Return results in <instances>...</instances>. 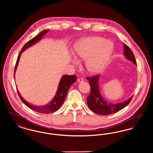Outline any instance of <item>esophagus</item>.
Here are the masks:
<instances>
[{
    "instance_id": "1",
    "label": "esophagus",
    "mask_w": 153,
    "mask_h": 153,
    "mask_svg": "<svg viewBox=\"0 0 153 153\" xmlns=\"http://www.w3.org/2000/svg\"><path fill=\"white\" fill-rule=\"evenodd\" d=\"M84 81V79L83 78H79L78 79H77V81L78 82H82V81Z\"/></svg>"
}]
</instances>
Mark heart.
<instances>
[{
	"label": "heart",
	"instance_id": "1",
	"mask_svg": "<svg viewBox=\"0 0 153 153\" xmlns=\"http://www.w3.org/2000/svg\"><path fill=\"white\" fill-rule=\"evenodd\" d=\"M114 51V45L101 37H91L79 41L74 46V54L77 59H85L88 72H102L109 63Z\"/></svg>",
	"mask_w": 153,
	"mask_h": 153
}]
</instances>
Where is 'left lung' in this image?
I'll return each instance as SVG.
<instances>
[{"label":"left lung","instance_id":"1","mask_svg":"<svg viewBox=\"0 0 153 153\" xmlns=\"http://www.w3.org/2000/svg\"><path fill=\"white\" fill-rule=\"evenodd\" d=\"M124 48V55L125 56L126 58H127L128 60L131 61V62L137 65L136 59L131 49L125 44ZM99 78V74L87 77V79L89 82L91 87V92L87 99L88 107L91 111L96 114L101 115H108L111 114L116 113L119 111L123 109L130 102L133 96H131L127 100L120 103L111 104L106 102L102 98L100 93V89L98 84Z\"/></svg>","mask_w":153,"mask_h":153}]
</instances>
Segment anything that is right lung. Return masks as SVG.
<instances>
[{"label": "right lung", "mask_w": 153, "mask_h": 153, "mask_svg": "<svg viewBox=\"0 0 153 153\" xmlns=\"http://www.w3.org/2000/svg\"><path fill=\"white\" fill-rule=\"evenodd\" d=\"M48 31H49V30L42 31L36 36L30 39L23 46V47L22 48L21 51L19 53V54L18 56V58L16 62L14 69V77L15 71L18 64L21 53L27 48H28L30 46H32L33 45L36 43V42L39 41L42 38V36H44L45 34H46ZM76 79H77V77L76 75L65 74L63 76L59 81L58 89L54 97L53 98V99L51 102L44 106H36V105H33L30 104L28 102H26L24 99H23V97L19 94L18 90H17V92L22 102L30 109L41 114H50L57 111L61 107L62 104L64 102V100L65 99L66 96L67 95L69 88H70L72 84H73L74 82L76 81Z\"/></svg>", "instance_id": "right-lung-1"}]
</instances>
